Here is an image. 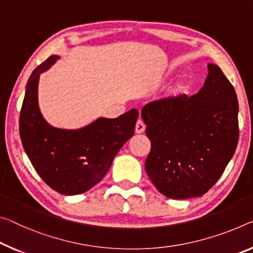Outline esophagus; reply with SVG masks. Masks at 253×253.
<instances>
[{
	"instance_id": "1",
	"label": "esophagus",
	"mask_w": 253,
	"mask_h": 253,
	"mask_svg": "<svg viewBox=\"0 0 253 253\" xmlns=\"http://www.w3.org/2000/svg\"><path fill=\"white\" fill-rule=\"evenodd\" d=\"M146 129L145 123H143L141 120H138L137 123H135V133H142Z\"/></svg>"
}]
</instances>
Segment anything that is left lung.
<instances>
[{"instance_id":"1","label":"left lung","mask_w":253,"mask_h":253,"mask_svg":"<svg viewBox=\"0 0 253 253\" xmlns=\"http://www.w3.org/2000/svg\"><path fill=\"white\" fill-rule=\"evenodd\" d=\"M191 97H166L146 104L141 118L151 149L146 172L172 199L201 197L218 181L239 141V103L218 65Z\"/></svg>"}]
</instances>
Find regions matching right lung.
<instances>
[{
    "label": "right lung",
    "mask_w": 253,
    "mask_h": 253,
    "mask_svg": "<svg viewBox=\"0 0 253 253\" xmlns=\"http://www.w3.org/2000/svg\"><path fill=\"white\" fill-rule=\"evenodd\" d=\"M59 56L52 55L34 70L26 86L19 132L23 148L42 181L61 194L88 191L108 172L122 146L134 133L139 116L130 110L116 119L99 118L78 130L53 127L38 107L40 76Z\"/></svg>",
    "instance_id": "obj_1"
}]
</instances>
